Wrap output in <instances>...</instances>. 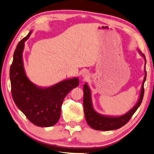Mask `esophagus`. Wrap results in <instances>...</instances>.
<instances>
[{
    "label": "esophagus",
    "mask_w": 154,
    "mask_h": 154,
    "mask_svg": "<svg viewBox=\"0 0 154 154\" xmlns=\"http://www.w3.org/2000/svg\"><path fill=\"white\" fill-rule=\"evenodd\" d=\"M82 77L83 78V79H88L89 78V73L88 71H84L82 72Z\"/></svg>",
    "instance_id": "esophagus-1"
}]
</instances>
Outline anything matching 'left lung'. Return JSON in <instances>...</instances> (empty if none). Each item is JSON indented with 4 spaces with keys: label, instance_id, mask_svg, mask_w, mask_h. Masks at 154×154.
Here are the masks:
<instances>
[{
    "label": "left lung",
    "instance_id": "1",
    "mask_svg": "<svg viewBox=\"0 0 154 154\" xmlns=\"http://www.w3.org/2000/svg\"><path fill=\"white\" fill-rule=\"evenodd\" d=\"M138 52L142 57L144 58L145 60V76L142 83L140 94L136 104L128 111L127 113L122 114L121 116H108L104 115V114H100L95 110L94 108L93 104H92L91 99V91L89 88L88 84L85 83L83 85V109H84V113L87 123L89 127L94 128L95 130L98 131H112L118 129L122 127L131 119V116L135 112L139 106L141 104L143 97L144 94V83L146 79V70H145V65H146V59H145V55L142 54V52L137 49Z\"/></svg>",
    "mask_w": 154,
    "mask_h": 154
}]
</instances>
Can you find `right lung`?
<instances>
[{"instance_id":"1","label":"right lung","mask_w":154,"mask_h":154,"mask_svg":"<svg viewBox=\"0 0 154 154\" xmlns=\"http://www.w3.org/2000/svg\"><path fill=\"white\" fill-rule=\"evenodd\" d=\"M32 32L19 42L14 52L10 68L11 94L17 107L31 122L49 127L59 120L64 98L79 85V81L77 77L69 78L49 87H40L31 82L25 71L23 52Z\"/></svg>"}]
</instances>
